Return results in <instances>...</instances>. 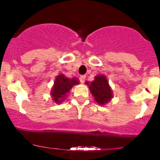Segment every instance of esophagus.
Masks as SVG:
<instances>
[{"instance_id": "34e87169", "label": "esophagus", "mask_w": 160, "mask_h": 160, "mask_svg": "<svg viewBox=\"0 0 160 160\" xmlns=\"http://www.w3.org/2000/svg\"><path fill=\"white\" fill-rule=\"evenodd\" d=\"M85 79H86V76L83 75V76H80V83H83L85 82Z\"/></svg>"}]
</instances>
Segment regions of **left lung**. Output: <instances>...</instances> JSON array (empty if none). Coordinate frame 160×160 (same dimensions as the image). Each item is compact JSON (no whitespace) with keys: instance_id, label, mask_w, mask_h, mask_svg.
<instances>
[{"instance_id":"8db88e82","label":"left lung","mask_w":160,"mask_h":160,"mask_svg":"<svg viewBox=\"0 0 160 160\" xmlns=\"http://www.w3.org/2000/svg\"><path fill=\"white\" fill-rule=\"evenodd\" d=\"M85 83L89 87L92 95L94 97L95 101L100 105H104L112 98V90L104 75L96 76L93 81L90 83L86 82Z\"/></svg>"}]
</instances>
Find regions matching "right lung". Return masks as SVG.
<instances>
[{
    "mask_svg": "<svg viewBox=\"0 0 160 160\" xmlns=\"http://www.w3.org/2000/svg\"><path fill=\"white\" fill-rule=\"evenodd\" d=\"M79 84V80L77 78H68L66 77L63 74H59L56 77L54 81V85L52 88L51 96L53 101L56 104H59L62 102L67 97V93L74 85Z\"/></svg>",
    "mask_w": 160,
    "mask_h": 160,
    "instance_id": "add662e5",
    "label": "right lung"
}]
</instances>
